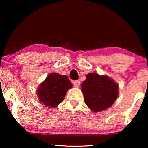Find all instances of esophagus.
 Wrapping results in <instances>:
<instances>
[{
  "instance_id": "34e87169",
  "label": "esophagus",
  "mask_w": 148,
  "mask_h": 148,
  "mask_svg": "<svg viewBox=\"0 0 148 148\" xmlns=\"http://www.w3.org/2000/svg\"><path fill=\"white\" fill-rule=\"evenodd\" d=\"M73 84L76 87H78L80 85V81L79 80H76V81H74Z\"/></svg>"
}]
</instances>
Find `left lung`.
Listing matches in <instances>:
<instances>
[{
    "mask_svg": "<svg viewBox=\"0 0 148 148\" xmlns=\"http://www.w3.org/2000/svg\"><path fill=\"white\" fill-rule=\"evenodd\" d=\"M84 101L92 112H101L112 106L118 97V85L107 76L89 73L81 84Z\"/></svg>",
    "mask_w": 148,
    "mask_h": 148,
    "instance_id": "obj_1",
    "label": "left lung"
}]
</instances>
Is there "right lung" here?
I'll return each instance as SVG.
<instances>
[{
	"label": "right lung",
	"mask_w": 148,
	"mask_h": 148,
	"mask_svg": "<svg viewBox=\"0 0 148 148\" xmlns=\"http://www.w3.org/2000/svg\"><path fill=\"white\" fill-rule=\"evenodd\" d=\"M72 87L66 76L51 73L37 89L39 101L45 106L55 108L62 102L68 90Z\"/></svg>",
	"instance_id": "add662e5"
}]
</instances>
